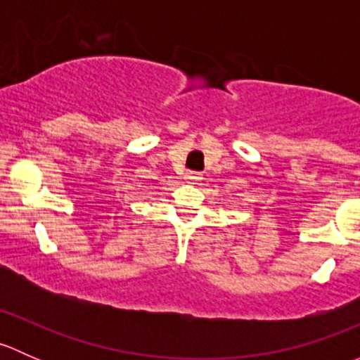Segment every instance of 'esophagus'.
<instances>
[{"label":"esophagus","instance_id":"1","mask_svg":"<svg viewBox=\"0 0 360 360\" xmlns=\"http://www.w3.org/2000/svg\"><path fill=\"white\" fill-rule=\"evenodd\" d=\"M186 179L190 181V183H198V181L202 179V174L195 172V170H190V172H186Z\"/></svg>","mask_w":360,"mask_h":360}]
</instances>
